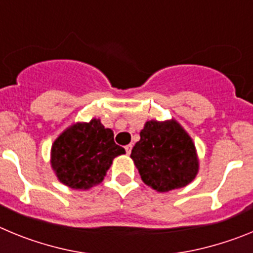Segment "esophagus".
I'll use <instances>...</instances> for the list:
<instances>
[{
  "mask_svg": "<svg viewBox=\"0 0 253 253\" xmlns=\"http://www.w3.org/2000/svg\"><path fill=\"white\" fill-rule=\"evenodd\" d=\"M131 148H133V146H131V144H128V146H125V151H126V154H130L131 153Z\"/></svg>",
  "mask_w": 253,
  "mask_h": 253,
  "instance_id": "obj_1",
  "label": "esophagus"
}]
</instances>
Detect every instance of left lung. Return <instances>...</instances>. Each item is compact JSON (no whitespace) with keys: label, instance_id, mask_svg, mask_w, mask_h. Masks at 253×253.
<instances>
[{"label":"left lung","instance_id":"8db88e82","mask_svg":"<svg viewBox=\"0 0 253 253\" xmlns=\"http://www.w3.org/2000/svg\"><path fill=\"white\" fill-rule=\"evenodd\" d=\"M130 158L143 182L158 193L185 187L200 167L193 138L173 118L146 122Z\"/></svg>","mask_w":253,"mask_h":253}]
</instances>
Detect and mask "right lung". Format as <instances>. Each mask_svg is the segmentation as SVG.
<instances>
[{"label": "right lung", "instance_id": "add662e5", "mask_svg": "<svg viewBox=\"0 0 253 253\" xmlns=\"http://www.w3.org/2000/svg\"><path fill=\"white\" fill-rule=\"evenodd\" d=\"M124 153L114 142V131L92 118L88 123H73L55 138L49 162L59 182L88 190L101 184L114 158Z\"/></svg>", "mask_w": 253, "mask_h": 253}]
</instances>
